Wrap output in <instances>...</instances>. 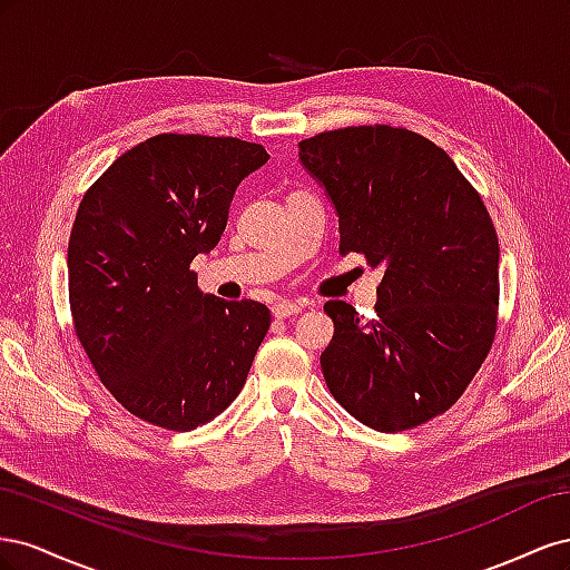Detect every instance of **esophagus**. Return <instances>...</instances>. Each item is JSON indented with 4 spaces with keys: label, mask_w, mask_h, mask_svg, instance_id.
Instances as JSON below:
<instances>
[{
    "label": "esophagus",
    "mask_w": 570,
    "mask_h": 570,
    "mask_svg": "<svg viewBox=\"0 0 570 570\" xmlns=\"http://www.w3.org/2000/svg\"><path fill=\"white\" fill-rule=\"evenodd\" d=\"M302 308H306V299H299V302L281 299V302H275V304H273V316H275V318L297 316V314H302Z\"/></svg>",
    "instance_id": "34e87169"
}]
</instances>
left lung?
Instances as JSON below:
<instances>
[{
    "label": "left lung",
    "instance_id": "1",
    "mask_svg": "<svg viewBox=\"0 0 570 570\" xmlns=\"http://www.w3.org/2000/svg\"><path fill=\"white\" fill-rule=\"evenodd\" d=\"M340 218V254L383 268L375 318L325 302L321 368L364 425L396 433L450 409L485 361L499 306V243L475 187L423 135L354 126L299 142Z\"/></svg>",
    "mask_w": 570,
    "mask_h": 570
}]
</instances>
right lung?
Listing matches in <instances>:
<instances>
[{
    "mask_svg": "<svg viewBox=\"0 0 570 570\" xmlns=\"http://www.w3.org/2000/svg\"><path fill=\"white\" fill-rule=\"evenodd\" d=\"M262 145L164 132L128 149L85 193L68 239L73 327L99 381L166 430L209 423L243 390L271 312L204 295L189 264L226 230Z\"/></svg>",
    "mask_w": 570,
    "mask_h": 570,
    "instance_id": "right-lung-1",
    "label": "right lung"
}]
</instances>
